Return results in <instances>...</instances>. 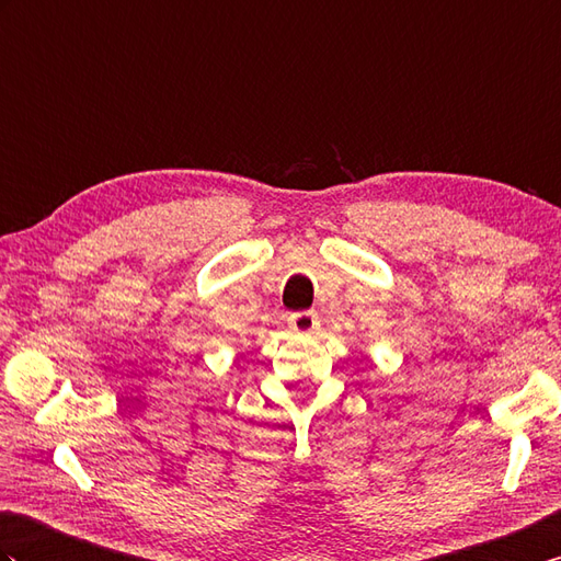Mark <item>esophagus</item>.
Returning <instances> with one entry per match:
<instances>
[{"label":"esophagus","instance_id":"1","mask_svg":"<svg viewBox=\"0 0 561 561\" xmlns=\"http://www.w3.org/2000/svg\"><path fill=\"white\" fill-rule=\"evenodd\" d=\"M289 322H291V328H294L296 334H312L318 330V316H316V312H310V310L294 312Z\"/></svg>","mask_w":561,"mask_h":561}]
</instances>
